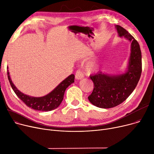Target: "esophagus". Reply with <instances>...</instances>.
Returning a JSON list of instances; mask_svg holds the SVG:
<instances>
[{
    "instance_id": "34e87169",
    "label": "esophagus",
    "mask_w": 154,
    "mask_h": 154,
    "mask_svg": "<svg viewBox=\"0 0 154 154\" xmlns=\"http://www.w3.org/2000/svg\"><path fill=\"white\" fill-rule=\"evenodd\" d=\"M75 76V79H76L77 80H81L82 79L84 78V74H83V73H82L81 71H80V70H78L76 72Z\"/></svg>"
}]
</instances>
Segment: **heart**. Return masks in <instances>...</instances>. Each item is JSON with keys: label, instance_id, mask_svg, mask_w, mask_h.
Instances as JSON below:
<instances>
[{"label": "heart", "instance_id": "obj_1", "mask_svg": "<svg viewBox=\"0 0 154 154\" xmlns=\"http://www.w3.org/2000/svg\"><path fill=\"white\" fill-rule=\"evenodd\" d=\"M97 69V64L95 63H91L87 67V71L89 72H92L96 70Z\"/></svg>", "mask_w": 154, "mask_h": 154}]
</instances>
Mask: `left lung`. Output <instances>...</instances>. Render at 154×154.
Masks as SVG:
<instances>
[{"mask_svg":"<svg viewBox=\"0 0 154 154\" xmlns=\"http://www.w3.org/2000/svg\"><path fill=\"white\" fill-rule=\"evenodd\" d=\"M118 35L131 43L127 67L124 73L110 75L99 71L90 76L94 82L92 93L88 97L94 106L102 109L114 107L125 101L134 91L142 73V54L139 43L125 29L116 26Z\"/></svg>","mask_w":154,"mask_h":154,"instance_id":"obj_1","label":"left lung"}]
</instances>
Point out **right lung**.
<instances>
[{
	"mask_svg": "<svg viewBox=\"0 0 154 154\" xmlns=\"http://www.w3.org/2000/svg\"><path fill=\"white\" fill-rule=\"evenodd\" d=\"M7 75L8 79L9 80L13 91L17 95L18 97L27 105V106L35 110L45 112L54 110L60 106L63 99L64 93L66 88L72 83L74 82L75 79L74 75L71 74L66 79H65L50 93L43 97H32L24 94L18 90V88L12 82L10 77L9 72L8 70Z\"/></svg>",
	"mask_w": 154,
	"mask_h": 154,
	"instance_id": "obj_1",
	"label": "right lung"
}]
</instances>
